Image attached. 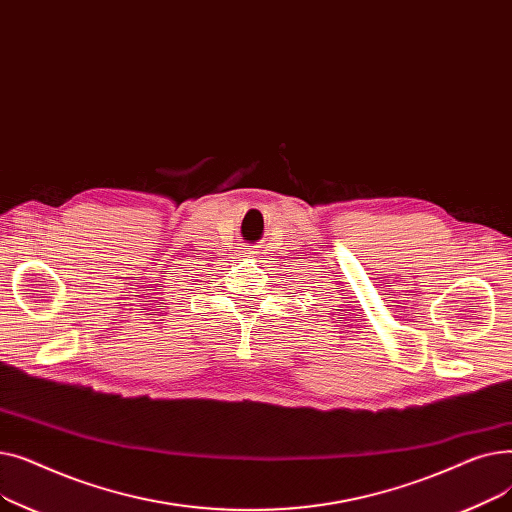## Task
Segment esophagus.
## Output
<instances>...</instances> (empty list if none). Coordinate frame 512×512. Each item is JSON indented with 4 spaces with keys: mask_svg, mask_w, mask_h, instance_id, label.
I'll return each mask as SVG.
<instances>
[{
    "mask_svg": "<svg viewBox=\"0 0 512 512\" xmlns=\"http://www.w3.org/2000/svg\"><path fill=\"white\" fill-rule=\"evenodd\" d=\"M255 253H257V251H249V255H255Z\"/></svg>",
    "mask_w": 512,
    "mask_h": 512,
    "instance_id": "34e87169",
    "label": "esophagus"
}]
</instances>
